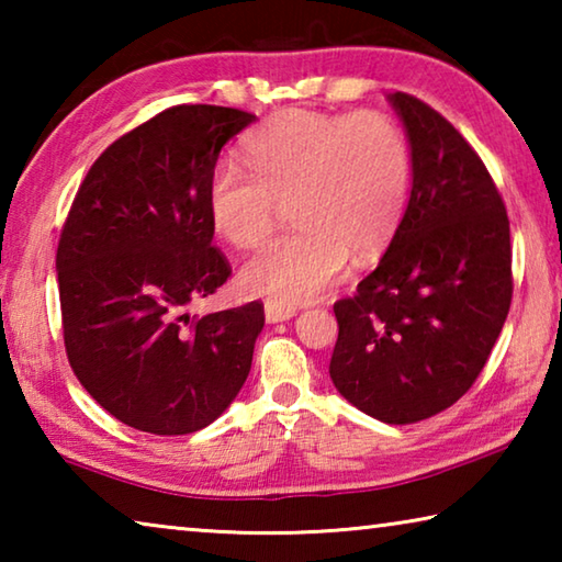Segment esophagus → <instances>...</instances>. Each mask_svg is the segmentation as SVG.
Masks as SVG:
<instances>
[{"label":"esophagus","instance_id":"1","mask_svg":"<svg viewBox=\"0 0 562 562\" xmlns=\"http://www.w3.org/2000/svg\"><path fill=\"white\" fill-rule=\"evenodd\" d=\"M297 315V307H292V304H280V302H272L268 300L265 302V319L268 322H288Z\"/></svg>","mask_w":562,"mask_h":562}]
</instances>
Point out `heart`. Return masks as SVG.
Listing matches in <instances>:
<instances>
[{"instance_id": "1", "label": "heart", "mask_w": 562, "mask_h": 562, "mask_svg": "<svg viewBox=\"0 0 562 562\" xmlns=\"http://www.w3.org/2000/svg\"><path fill=\"white\" fill-rule=\"evenodd\" d=\"M247 173L221 160L207 178L215 233L250 250L272 235L282 205L297 231L270 243L240 270L245 292L280 304L317 300L357 262L376 258L402 223L412 148L386 113L282 109L245 140Z\"/></svg>"}]
</instances>
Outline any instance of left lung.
<instances>
[{
  "label": "left lung",
  "instance_id": "obj_1",
  "mask_svg": "<svg viewBox=\"0 0 562 562\" xmlns=\"http://www.w3.org/2000/svg\"><path fill=\"white\" fill-rule=\"evenodd\" d=\"M412 146V195L376 270L335 302L337 392L384 424H414L469 392L513 297L506 205L439 111L389 97Z\"/></svg>",
  "mask_w": 562,
  "mask_h": 562
}]
</instances>
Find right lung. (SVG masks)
<instances>
[{
	"instance_id": "1",
	"label": "right lung",
	"mask_w": 562,
	"mask_h": 562,
	"mask_svg": "<svg viewBox=\"0 0 562 562\" xmlns=\"http://www.w3.org/2000/svg\"><path fill=\"white\" fill-rule=\"evenodd\" d=\"M255 121L180 103L103 150L56 250L64 347L81 386L119 422L156 436L213 424L240 392L265 325L260 302L190 317L231 278L213 247L207 178Z\"/></svg>"
}]
</instances>
